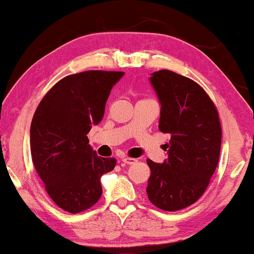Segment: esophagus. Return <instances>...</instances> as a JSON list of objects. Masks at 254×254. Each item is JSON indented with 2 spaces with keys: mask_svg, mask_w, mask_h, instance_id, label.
Wrapping results in <instances>:
<instances>
[{
  "mask_svg": "<svg viewBox=\"0 0 254 254\" xmlns=\"http://www.w3.org/2000/svg\"><path fill=\"white\" fill-rule=\"evenodd\" d=\"M121 162L125 163V164H127V165H130V164H134V163L136 162V159L130 158V157H124L123 159H121Z\"/></svg>",
  "mask_w": 254,
  "mask_h": 254,
  "instance_id": "esophagus-1",
  "label": "esophagus"
}]
</instances>
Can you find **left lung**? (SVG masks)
<instances>
[{
    "label": "left lung",
    "instance_id": "left-lung-1",
    "mask_svg": "<svg viewBox=\"0 0 254 254\" xmlns=\"http://www.w3.org/2000/svg\"><path fill=\"white\" fill-rule=\"evenodd\" d=\"M150 82L162 106L158 128L171 140L164 163L147 159V194L159 209L176 211L199 200L209 185L220 158V117L207 92L190 78L164 69L152 72Z\"/></svg>",
    "mask_w": 254,
    "mask_h": 254
}]
</instances>
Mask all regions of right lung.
Here are the masks:
<instances>
[{"mask_svg":"<svg viewBox=\"0 0 254 254\" xmlns=\"http://www.w3.org/2000/svg\"><path fill=\"white\" fill-rule=\"evenodd\" d=\"M124 71L89 70L65 76L34 112L30 130L32 162L45 190L61 209L77 214L102 196L100 178L116 158L97 156L86 134L98 125L113 85Z\"/></svg>","mask_w":254,"mask_h":254,"instance_id":"obj_1","label":"right lung"}]
</instances>
